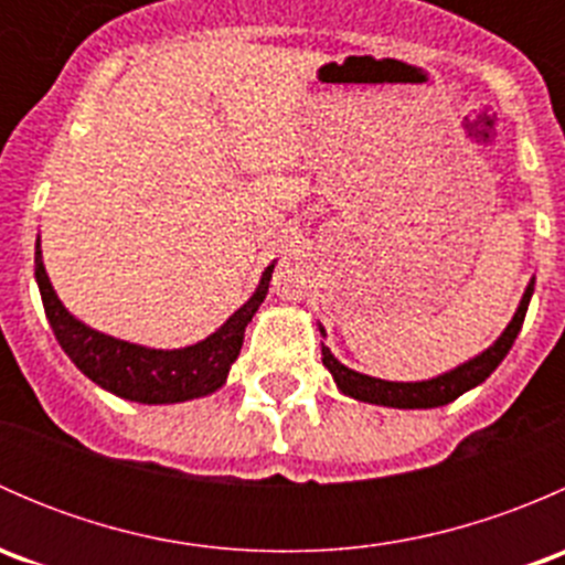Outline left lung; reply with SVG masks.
<instances>
[{
  "mask_svg": "<svg viewBox=\"0 0 565 565\" xmlns=\"http://www.w3.org/2000/svg\"><path fill=\"white\" fill-rule=\"evenodd\" d=\"M535 278H530L522 295L520 306H516L514 317L505 324L503 333L492 341L483 352H478L470 361L459 363L451 372H443L431 380H418V383H393V380H380L369 377V374L355 372V369L344 366L339 358L330 352V347L322 344V363L330 374H333V383L344 396L358 398V402L366 404H380V407H396V409H431L443 407V404H451L454 398H459L461 393H467L476 385H481L494 369L500 366L505 355H509L511 344L520 335L522 322H525L530 298H533ZM319 333L324 339V328L319 324Z\"/></svg>",
  "mask_w": 565,
  "mask_h": 565,
  "instance_id": "1",
  "label": "left lung"
}]
</instances>
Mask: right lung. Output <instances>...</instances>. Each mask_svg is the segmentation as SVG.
Wrapping results in <instances>:
<instances>
[{
  "mask_svg": "<svg viewBox=\"0 0 565 565\" xmlns=\"http://www.w3.org/2000/svg\"><path fill=\"white\" fill-rule=\"evenodd\" d=\"M273 267H276V259L262 270L254 295L207 339L180 347V350H156V347L114 339L73 317L51 287L43 250H40V235L35 243V281L45 317L65 355L95 385L139 404L191 402V398L210 396L226 383L232 363L241 355L248 322L259 311L270 287Z\"/></svg>",
  "mask_w": 565,
  "mask_h": 565,
  "instance_id": "right-lung-1",
  "label": "right lung"
}]
</instances>
